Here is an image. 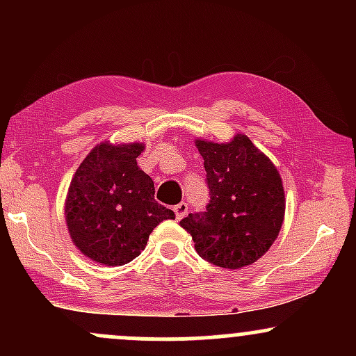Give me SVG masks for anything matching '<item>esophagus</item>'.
Returning a JSON list of instances; mask_svg holds the SVG:
<instances>
[{
    "label": "esophagus",
    "instance_id": "1",
    "mask_svg": "<svg viewBox=\"0 0 356 356\" xmlns=\"http://www.w3.org/2000/svg\"><path fill=\"white\" fill-rule=\"evenodd\" d=\"M174 212H175V219L181 220V219L184 218V216L187 214V204H186V202L177 204V206L174 207Z\"/></svg>",
    "mask_w": 356,
    "mask_h": 356
}]
</instances>
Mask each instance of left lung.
I'll return each instance as SVG.
<instances>
[{"mask_svg": "<svg viewBox=\"0 0 356 356\" xmlns=\"http://www.w3.org/2000/svg\"><path fill=\"white\" fill-rule=\"evenodd\" d=\"M211 201L181 220L207 263L239 269L268 252L284 220V187L276 165L244 134L216 144L195 138Z\"/></svg>", "mask_w": 356, "mask_h": 356, "instance_id": "left-lung-1", "label": "left lung"}]
</instances>
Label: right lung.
<instances>
[{"label": "right lung", "mask_w": 356, "mask_h": 356, "mask_svg": "<svg viewBox=\"0 0 356 356\" xmlns=\"http://www.w3.org/2000/svg\"><path fill=\"white\" fill-rule=\"evenodd\" d=\"M144 144L95 145L73 174L65 201L72 243L95 263L122 266L140 254L150 232L175 214L154 199V181L137 165Z\"/></svg>", "instance_id": "obj_1"}]
</instances>
